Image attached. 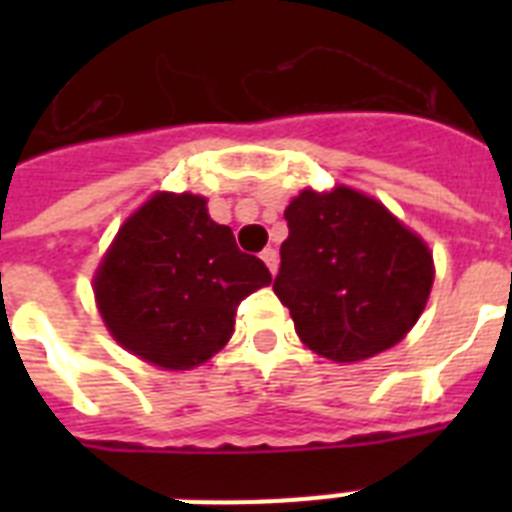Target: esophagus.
Instances as JSON below:
<instances>
[{"label": "esophagus", "mask_w": 512, "mask_h": 512, "mask_svg": "<svg viewBox=\"0 0 512 512\" xmlns=\"http://www.w3.org/2000/svg\"><path fill=\"white\" fill-rule=\"evenodd\" d=\"M263 263L268 265V271L271 273H276V268H279V252H276V249L273 247H268V249H263Z\"/></svg>", "instance_id": "34e87169"}]
</instances>
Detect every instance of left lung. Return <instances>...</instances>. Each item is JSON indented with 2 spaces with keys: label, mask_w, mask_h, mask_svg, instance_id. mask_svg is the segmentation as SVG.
<instances>
[{
  "label": "left lung",
  "mask_w": 512,
  "mask_h": 512,
  "mask_svg": "<svg viewBox=\"0 0 512 512\" xmlns=\"http://www.w3.org/2000/svg\"><path fill=\"white\" fill-rule=\"evenodd\" d=\"M284 217L289 236L273 292L300 340L337 364L404 340L433 287L428 244L380 201L345 185L305 188Z\"/></svg>",
  "instance_id": "obj_1"
}]
</instances>
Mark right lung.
Wrapping results in <instances>:
<instances>
[{
	"instance_id": "add662e5",
	"label": "right lung",
	"mask_w": 512,
	"mask_h": 512,
	"mask_svg": "<svg viewBox=\"0 0 512 512\" xmlns=\"http://www.w3.org/2000/svg\"><path fill=\"white\" fill-rule=\"evenodd\" d=\"M268 284L263 260L236 247L204 196L162 191L116 233L95 273V303L122 348L183 372L231 340L239 303Z\"/></svg>"
}]
</instances>
